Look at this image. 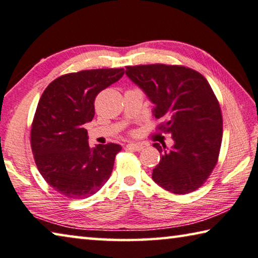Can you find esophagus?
Returning <instances> with one entry per match:
<instances>
[{
	"instance_id": "esophagus-1",
	"label": "esophagus",
	"mask_w": 258,
	"mask_h": 258,
	"mask_svg": "<svg viewBox=\"0 0 258 258\" xmlns=\"http://www.w3.org/2000/svg\"><path fill=\"white\" fill-rule=\"evenodd\" d=\"M127 147H128V148H130L131 150H134V151H140V150H142V149L145 148L144 145H141V144H134V142H132V144H128Z\"/></svg>"
}]
</instances>
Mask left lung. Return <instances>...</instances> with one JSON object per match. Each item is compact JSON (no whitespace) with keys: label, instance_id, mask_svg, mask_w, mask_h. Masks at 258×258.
Segmentation results:
<instances>
[{"label":"left lung","instance_id":"1","mask_svg":"<svg viewBox=\"0 0 258 258\" xmlns=\"http://www.w3.org/2000/svg\"><path fill=\"white\" fill-rule=\"evenodd\" d=\"M126 75L155 104V118L164 120L157 128L174 141L169 150L154 144L161 159L153 180L174 194L196 190L215 169L222 146V111L211 86L201 73L181 65L126 67Z\"/></svg>","mask_w":258,"mask_h":258}]
</instances>
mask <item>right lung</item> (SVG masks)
Wrapping results in <instances>:
<instances>
[{"mask_svg": "<svg viewBox=\"0 0 258 258\" xmlns=\"http://www.w3.org/2000/svg\"><path fill=\"white\" fill-rule=\"evenodd\" d=\"M124 73V69L68 73L49 84L41 95L32 122V151L44 180L67 198H89L111 175L121 146L92 148L84 125L94 118L97 94Z\"/></svg>", "mask_w": 258, "mask_h": 258, "instance_id": "add662e5", "label": "right lung"}]
</instances>
